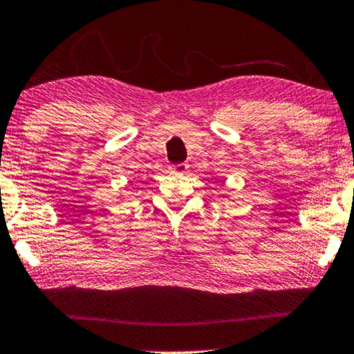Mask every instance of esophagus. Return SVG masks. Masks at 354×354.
Segmentation results:
<instances>
[{
  "instance_id": "obj_1",
  "label": "esophagus",
  "mask_w": 354,
  "mask_h": 354,
  "mask_svg": "<svg viewBox=\"0 0 354 354\" xmlns=\"http://www.w3.org/2000/svg\"><path fill=\"white\" fill-rule=\"evenodd\" d=\"M187 168H189L187 163H176V165L170 167V170L175 171V173H181V175H183V173L187 171Z\"/></svg>"
}]
</instances>
